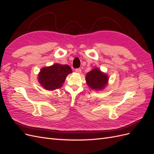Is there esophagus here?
Segmentation results:
<instances>
[{"label": "esophagus", "instance_id": "1", "mask_svg": "<svg viewBox=\"0 0 154 154\" xmlns=\"http://www.w3.org/2000/svg\"><path fill=\"white\" fill-rule=\"evenodd\" d=\"M75 72H77V73H81L82 70H81L80 68H78V69H75Z\"/></svg>", "mask_w": 154, "mask_h": 154}]
</instances>
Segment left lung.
Returning <instances> with one entry per match:
<instances>
[{
  "mask_svg": "<svg viewBox=\"0 0 154 154\" xmlns=\"http://www.w3.org/2000/svg\"><path fill=\"white\" fill-rule=\"evenodd\" d=\"M85 80L87 85L91 89L100 91L103 89L107 85L109 78L107 74L95 67L86 74Z\"/></svg>",
  "mask_w": 154,
  "mask_h": 154,
  "instance_id": "left-lung-1",
  "label": "left lung"
}]
</instances>
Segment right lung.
I'll return each instance as SVG.
<instances>
[{"label": "right lung", "mask_w": 154, "mask_h": 154, "mask_svg": "<svg viewBox=\"0 0 154 154\" xmlns=\"http://www.w3.org/2000/svg\"><path fill=\"white\" fill-rule=\"evenodd\" d=\"M71 72L72 69L68 65L55 63L42 69L38 80L45 89L54 91L62 87L67 76Z\"/></svg>", "instance_id": "add662e5"}]
</instances>
